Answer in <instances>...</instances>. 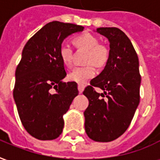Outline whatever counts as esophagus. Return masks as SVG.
Here are the masks:
<instances>
[{
  "mask_svg": "<svg viewBox=\"0 0 160 160\" xmlns=\"http://www.w3.org/2000/svg\"><path fill=\"white\" fill-rule=\"evenodd\" d=\"M84 88H85V86L82 85V84H79V85H78V90H79V92H80V93H81V92H83Z\"/></svg>",
  "mask_w": 160,
  "mask_h": 160,
  "instance_id": "obj_1",
  "label": "esophagus"
}]
</instances>
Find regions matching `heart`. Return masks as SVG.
Here are the masks:
<instances>
[{
  "label": "heart",
  "mask_w": 160,
  "mask_h": 160,
  "mask_svg": "<svg viewBox=\"0 0 160 160\" xmlns=\"http://www.w3.org/2000/svg\"><path fill=\"white\" fill-rule=\"evenodd\" d=\"M77 48L87 49L86 63L84 67L74 68L68 75V80L79 84H84L87 80L95 76V66L101 68L107 63L110 57V51L107 47L99 43V39L91 33H82L74 37L73 39ZM59 56L63 65L72 66L73 62V49L68 44H62L59 49Z\"/></svg>",
  "instance_id": "b5f03b06"
}]
</instances>
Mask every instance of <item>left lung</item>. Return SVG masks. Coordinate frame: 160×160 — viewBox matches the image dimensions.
Returning <instances> with one entry per match:
<instances>
[{"instance_id": "8db88e82", "label": "left lung", "mask_w": 160, "mask_h": 160, "mask_svg": "<svg viewBox=\"0 0 160 160\" xmlns=\"http://www.w3.org/2000/svg\"><path fill=\"white\" fill-rule=\"evenodd\" d=\"M97 32L109 40L110 57L104 70L83 92L89 100L84 112L85 129L92 140L109 142L130 125L140 103L141 78L137 54L127 35L117 27H100ZM94 87L104 93H97Z\"/></svg>"}]
</instances>
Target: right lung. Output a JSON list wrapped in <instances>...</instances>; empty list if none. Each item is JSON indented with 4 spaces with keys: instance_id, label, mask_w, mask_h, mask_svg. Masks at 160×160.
<instances>
[{
    "instance_id": "1",
    "label": "right lung",
    "mask_w": 160,
    "mask_h": 160,
    "mask_svg": "<svg viewBox=\"0 0 160 160\" xmlns=\"http://www.w3.org/2000/svg\"><path fill=\"white\" fill-rule=\"evenodd\" d=\"M83 30L74 24L52 21L23 49L15 71L13 98L23 126L36 139L54 140L62 132L63 115L79 91L76 82L62 81L67 73L59 49L67 37Z\"/></svg>"
}]
</instances>
